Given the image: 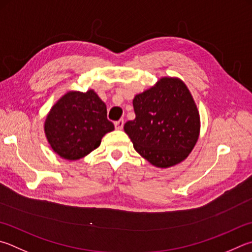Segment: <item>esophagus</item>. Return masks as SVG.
<instances>
[{"mask_svg": "<svg viewBox=\"0 0 252 252\" xmlns=\"http://www.w3.org/2000/svg\"><path fill=\"white\" fill-rule=\"evenodd\" d=\"M123 126H125V120H123V119H120L119 121L114 122V126H116L117 130H122Z\"/></svg>", "mask_w": 252, "mask_h": 252, "instance_id": "1", "label": "esophagus"}]
</instances>
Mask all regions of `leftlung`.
Masks as SVG:
<instances>
[{"instance_id": "8db88e82", "label": "left lung", "mask_w": 252, "mask_h": 252, "mask_svg": "<svg viewBox=\"0 0 252 252\" xmlns=\"http://www.w3.org/2000/svg\"><path fill=\"white\" fill-rule=\"evenodd\" d=\"M135 119L125 125L136 152L158 167L189 157L199 134V114L184 82L162 78L133 99Z\"/></svg>"}]
</instances>
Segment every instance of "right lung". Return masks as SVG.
Wrapping results in <instances>:
<instances>
[{
    "mask_svg": "<svg viewBox=\"0 0 252 252\" xmlns=\"http://www.w3.org/2000/svg\"><path fill=\"white\" fill-rule=\"evenodd\" d=\"M114 130L107 107L94 90L68 93L50 110L45 133L59 157L79 159L97 149L102 136Z\"/></svg>",
    "mask_w": 252,
    "mask_h": 252,
    "instance_id": "obj_1",
    "label": "right lung"
}]
</instances>
